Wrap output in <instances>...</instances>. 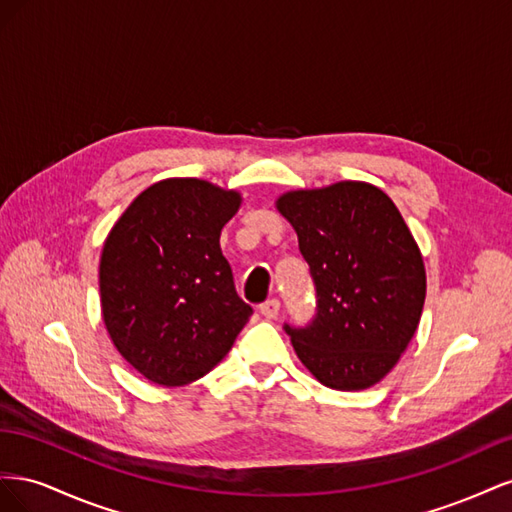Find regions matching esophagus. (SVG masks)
Masks as SVG:
<instances>
[{"label": "esophagus", "instance_id": "obj_1", "mask_svg": "<svg viewBox=\"0 0 512 512\" xmlns=\"http://www.w3.org/2000/svg\"><path fill=\"white\" fill-rule=\"evenodd\" d=\"M260 314L265 316V318H269V320L277 318V314H280V301H277V299L265 301V303L260 305Z\"/></svg>", "mask_w": 512, "mask_h": 512}]
</instances>
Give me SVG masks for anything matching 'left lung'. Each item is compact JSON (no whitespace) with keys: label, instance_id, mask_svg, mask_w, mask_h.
<instances>
[{"label":"left lung","instance_id":"obj_1","mask_svg":"<svg viewBox=\"0 0 512 512\" xmlns=\"http://www.w3.org/2000/svg\"><path fill=\"white\" fill-rule=\"evenodd\" d=\"M277 209L297 230L316 288L314 318L284 324L294 352L329 389L380 382L408 348L425 303L423 256L404 218L363 181L288 192Z\"/></svg>","mask_w":512,"mask_h":512}]
</instances>
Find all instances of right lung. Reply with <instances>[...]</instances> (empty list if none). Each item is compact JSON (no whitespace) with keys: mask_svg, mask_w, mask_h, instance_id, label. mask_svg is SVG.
<instances>
[{"mask_svg":"<svg viewBox=\"0 0 512 512\" xmlns=\"http://www.w3.org/2000/svg\"><path fill=\"white\" fill-rule=\"evenodd\" d=\"M241 196L200 179L153 183L108 232L100 258L106 331L136 371L162 386L203 378L254 309L235 288L220 232Z\"/></svg>","mask_w":512,"mask_h":512,"instance_id":"right-lung-1","label":"right lung"}]
</instances>
